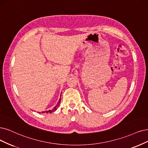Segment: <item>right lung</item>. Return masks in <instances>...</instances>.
<instances>
[{"label":"right lung","mask_w":148,"mask_h":148,"mask_svg":"<svg viewBox=\"0 0 148 148\" xmlns=\"http://www.w3.org/2000/svg\"><path fill=\"white\" fill-rule=\"evenodd\" d=\"M60 101H61V99H60V100H59V101H58V103H57V105L56 107H55L53 109H52V110H48V111H45V112H42V113H52V112H54V111H56V110H57V107H58V105H59V103H60Z\"/></svg>","instance_id":"obj_1"}]
</instances>
